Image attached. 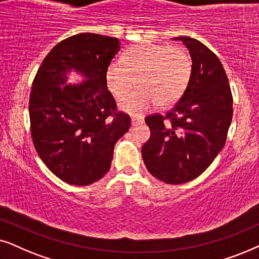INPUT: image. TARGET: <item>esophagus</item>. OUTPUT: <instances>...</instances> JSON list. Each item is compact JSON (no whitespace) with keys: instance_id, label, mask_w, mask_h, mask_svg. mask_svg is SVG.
<instances>
[{"instance_id":"1","label":"esophagus","mask_w":259,"mask_h":259,"mask_svg":"<svg viewBox=\"0 0 259 259\" xmlns=\"http://www.w3.org/2000/svg\"><path fill=\"white\" fill-rule=\"evenodd\" d=\"M143 123V119L141 118H136V117H132V124L133 125H137V124Z\"/></svg>"}]
</instances>
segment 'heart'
Wrapping results in <instances>:
<instances>
[{
  "label": "heart",
  "instance_id": "obj_1",
  "mask_svg": "<svg viewBox=\"0 0 259 259\" xmlns=\"http://www.w3.org/2000/svg\"><path fill=\"white\" fill-rule=\"evenodd\" d=\"M192 74V59L182 47L144 42L125 52L122 60H112L105 72L108 90L123 98L135 85L137 91L120 102V109L142 116L151 108L170 106L184 95Z\"/></svg>",
  "mask_w": 259,
  "mask_h": 259
}]
</instances>
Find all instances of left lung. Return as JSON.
<instances>
[{"label": "left lung", "instance_id": "8db88e82", "mask_svg": "<svg viewBox=\"0 0 259 259\" xmlns=\"http://www.w3.org/2000/svg\"><path fill=\"white\" fill-rule=\"evenodd\" d=\"M174 40H181L188 48L191 79L165 116L155 113L146 118L150 139L142 147V157L153 177L180 185L204 173L223 149L232 120L233 99L218 57L196 39Z\"/></svg>", "mask_w": 259, "mask_h": 259}]
</instances>
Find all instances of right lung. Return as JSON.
Masks as SVG:
<instances>
[{"label": "right lung", "instance_id": "add662e5", "mask_svg": "<svg viewBox=\"0 0 259 259\" xmlns=\"http://www.w3.org/2000/svg\"><path fill=\"white\" fill-rule=\"evenodd\" d=\"M120 42L117 37L81 33L52 48L33 80L29 97L34 147L47 168L70 185L88 186L108 173L113 148L130 127L117 112L105 72ZM74 70L85 78L67 84Z\"/></svg>", "mask_w": 259, "mask_h": 259}]
</instances>
